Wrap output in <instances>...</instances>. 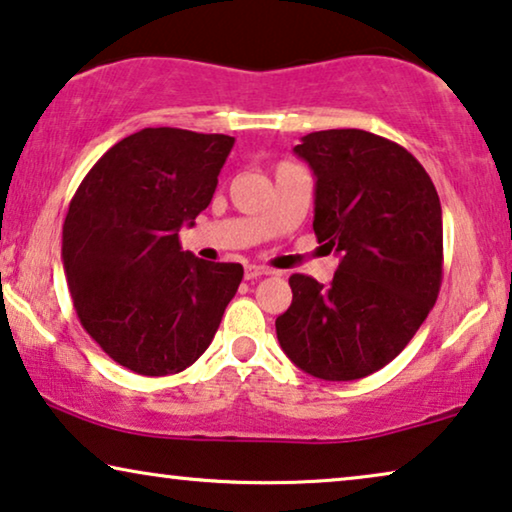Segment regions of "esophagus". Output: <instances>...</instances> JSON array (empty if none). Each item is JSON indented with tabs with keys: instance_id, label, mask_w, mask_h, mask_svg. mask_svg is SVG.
<instances>
[{
	"instance_id": "34e87169",
	"label": "esophagus",
	"mask_w": 512,
	"mask_h": 512,
	"mask_svg": "<svg viewBox=\"0 0 512 512\" xmlns=\"http://www.w3.org/2000/svg\"><path fill=\"white\" fill-rule=\"evenodd\" d=\"M270 272L272 270L261 268V265H247V268H244V279H258L263 275H270Z\"/></svg>"
}]
</instances>
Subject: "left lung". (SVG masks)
Masks as SVG:
<instances>
[{"instance_id": "left-lung-1", "label": "left lung", "mask_w": 512, "mask_h": 512, "mask_svg": "<svg viewBox=\"0 0 512 512\" xmlns=\"http://www.w3.org/2000/svg\"><path fill=\"white\" fill-rule=\"evenodd\" d=\"M317 177L314 235L340 265L331 286L291 275L277 340L319 380H359L387 366L429 317L443 282L436 186L401 144L366 130H319L296 149Z\"/></svg>"}]
</instances>
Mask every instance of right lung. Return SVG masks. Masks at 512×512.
<instances>
[{"mask_svg":"<svg viewBox=\"0 0 512 512\" xmlns=\"http://www.w3.org/2000/svg\"><path fill=\"white\" fill-rule=\"evenodd\" d=\"M235 139L144 128L111 146L76 188L62 263L76 317L132 373L174 375L200 359L242 282L240 263L181 251Z\"/></svg>","mask_w":512,"mask_h":512,"instance_id":"obj_1","label":"right lung"}]
</instances>
